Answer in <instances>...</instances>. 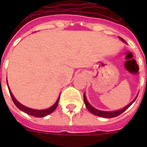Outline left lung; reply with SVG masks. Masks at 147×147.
<instances>
[{
  "instance_id": "1",
  "label": "left lung",
  "mask_w": 147,
  "mask_h": 147,
  "mask_svg": "<svg viewBox=\"0 0 147 147\" xmlns=\"http://www.w3.org/2000/svg\"><path fill=\"white\" fill-rule=\"evenodd\" d=\"M119 39H120L121 41H123L124 42L127 43V42H126L124 40V39H122L121 37H119ZM137 96H136L134 99L132 100V102H131L129 105H127L126 107H123V108L120 109V110H115V111H103V110H98V109H96L95 107H93V106H92V105L89 103V102H88V100H87V98H86V96H85V93H84L83 98H84V102H85V106H86L87 109H88V110H89L90 112L92 114L97 115V116H100V117L110 119V118L116 117V116L119 115L120 114H121L123 112H124V111H125L127 108H129V106H130V105H132V104L135 101H136Z\"/></svg>"
}]
</instances>
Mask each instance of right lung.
<instances>
[{
    "instance_id": "obj_1",
    "label": "right lung",
    "mask_w": 147,
    "mask_h": 147,
    "mask_svg": "<svg viewBox=\"0 0 147 147\" xmlns=\"http://www.w3.org/2000/svg\"><path fill=\"white\" fill-rule=\"evenodd\" d=\"M7 85H8V82H7ZM8 88H9V93H10V96L11 97V99H12L13 102L16 105V107H18L19 110H22L23 111L24 113H26L30 115H32V116H34V117H38V118H41V117H45L46 115H49L51 114V113H53L54 111L57 107L58 105V102H59V96L58 97L57 100L56 101L55 103L50 107L49 108L47 109H45V110H35V109H32V108H29L28 107H26L24 105H23L22 104H20V102H18V100L14 97L13 94L11 93V91L9 89V87L8 86Z\"/></svg>"
}]
</instances>
